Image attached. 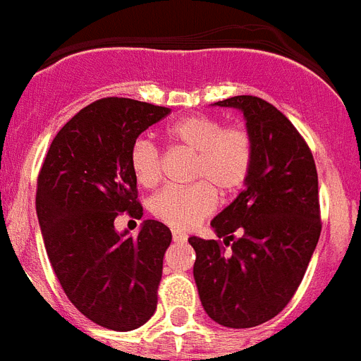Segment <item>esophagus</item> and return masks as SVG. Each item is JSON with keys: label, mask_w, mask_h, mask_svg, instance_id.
I'll return each instance as SVG.
<instances>
[{"label": "esophagus", "mask_w": 361, "mask_h": 361, "mask_svg": "<svg viewBox=\"0 0 361 361\" xmlns=\"http://www.w3.org/2000/svg\"><path fill=\"white\" fill-rule=\"evenodd\" d=\"M173 240L175 242H186L188 240V235L186 233H183V231H173Z\"/></svg>", "instance_id": "esophagus-1"}]
</instances>
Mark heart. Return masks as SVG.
Here are the masks:
<instances>
[{
    "mask_svg": "<svg viewBox=\"0 0 361 361\" xmlns=\"http://www.w3.org/2000/svg\"><path fill=\"white\" fill-rule=\"evenodd\" d=\"M173 145L194 154L184 188H164L152 195L151 214L177 231H188L216 209L218 192L238 194L250 178L255 160V141L246 125H224L214 115H188L166 130ZM130 169L137 184L151 188L162 175V157L151 140L140 137L130 147Z\"/></svg>",
    "mask_w": 361,
    "mask_h": 361,
    "instance_id": "heart-1",
    "label": "heart"
}]
</instances>
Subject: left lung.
I'll use <instances>...</instances> for the list:
<instances>
[{
    "label": "left lung",
    "instance_id": "left-lung-1",
    "mask_svg": "<svg viewBox=\"0 0 361 361\" xmlns=\"http://www.w3.org/2000/svg\"><path fill=\"white\" fill-rule=\"evenodd\" d=\"M216 104L244 111L255 160L246 188L210 224L224 240L188 238L194 278L212 321L253 328L283 311L304 279L322 229L319 177L305 140L272 104L252 94Z\"/></svg>",
    "mask_w": 361,
    "mask_h": 361
}]
</instances>
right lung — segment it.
Returning a JSON list of instances; mask_svg holds the SVG:
<instances>
[{"instance_id": "right-lung-1", "label": "right lung", "mask_w": 361, "mask_h": 361, "mask_svg": "<svg viewBox=\"0 0 361 361\" xmlns=\"http://www.w3.org/2000/svg\"><path fill=\"white\" fill-rule=\"evenodd\" d=\"M166 115L169 108L140 100H94L57 132L37 178L40 231L65 295L89 321L115 331L135 330L157 311L171 231L147 220L140 235L126 236L114 221L143 216L128 154Z\"/></svg>"}]
</instances>
